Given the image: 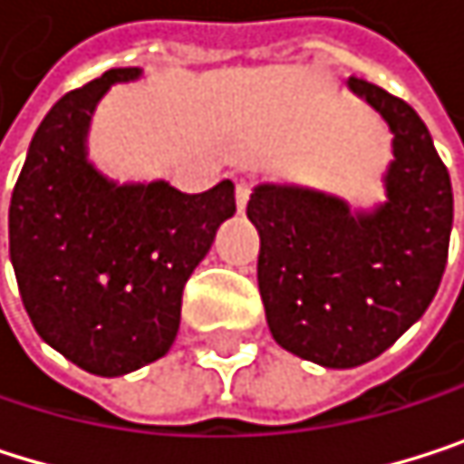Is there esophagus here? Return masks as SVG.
Segmentation results:
<instances>
[{
	"label": "esophagus",
	"instance_id": "esophagus-1",
	"mask_svg": "<svg viewBox=\"0 0 464 464\" xmlns=\"http://www.w3.org/2000/svg\"><path fill=\"white\" fill-rule=\"evenodd\" d=\"M247 200H250V184L247 181H239L237 184V206H239V211L247 208Z\"/></svg>",
	"mask_w": 464,
	"mask_h": 464
}]
</instances>
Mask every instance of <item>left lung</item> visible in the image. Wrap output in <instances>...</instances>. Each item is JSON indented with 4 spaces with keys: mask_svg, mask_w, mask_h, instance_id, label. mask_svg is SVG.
Returning <instances> with one entry per match:
<instances>
[{
    "mask_svg": "<svg viewBox=\"0 0 464 464\" xmlns=\"http://www.w3.org/2000/svg\"><path fill=\"white\" fill-rule=\"evenodd\" d=\"M348 89L392 132L383 200L356 208L332 192L261 181L247 203L269 332L326 370L372 362L427 313L454 222L451 179L419 113L370 81L348 78Z\"/></svg>",
    "mask_w": 464,
    "mask_h": 464,
    "instance_id": "left-lung-1",
    "label": "left lung"
}]
</instances>
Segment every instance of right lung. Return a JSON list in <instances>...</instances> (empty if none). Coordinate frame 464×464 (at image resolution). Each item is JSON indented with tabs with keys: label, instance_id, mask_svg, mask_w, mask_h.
I'll use <instances>...</instances> for the list:
<instances>
[{
	"label": "right lung",
	"instance_id": "right-lung-1",
	"mask_svg": "<svg viewBox=\"0 0 464 464\" xmlns=\"http://www.w3.org/2000/svg\"><path fill=\"white\" fill-rule=\"evenodd\" d=\"M140 78V67H116L64 94L40 121L10 198V264L29 321L100 378L170 351L184 283L237 214L230 179L187 195L165 179L116 181L89 160L100 100Z\"/></svg>",
	"mask_w": 464,
	"mask_h": 464
}]
</instances>
